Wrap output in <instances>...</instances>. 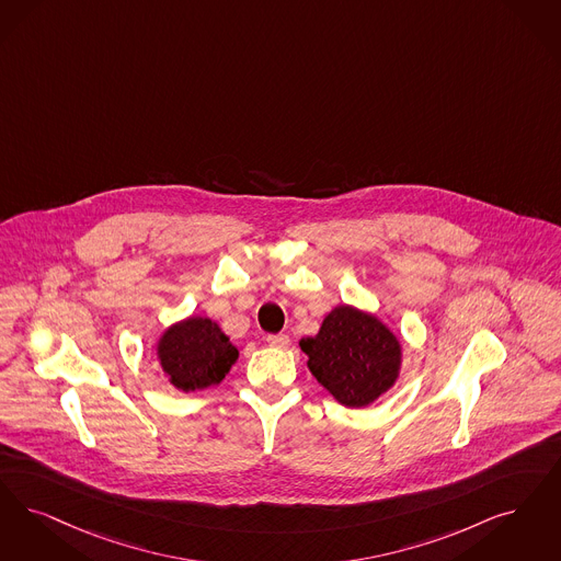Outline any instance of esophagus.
Segmentation results:
<instances>
[{
  "mask_svg": "<svg viewBox=\"0 0 561 561\" xmlns=\"http://www.w3.org/2000/svg\"><path fill=\"white\" fill-rule=\"evenodd\" d=\"M267 344L273 348H288L290 346V336L277 334V336H267Z\"/></svg>",
  "mask_w": 561,
  "mask_h": 561,
  "instance_id": "1",
  "label": "esophagus"
}]
</instances>
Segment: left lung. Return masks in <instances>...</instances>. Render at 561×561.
<instances>
[{
  "mask_svg": "<svg viewBox=\"0 0 561 561\" xmlns=\"http://www.w3.org/2000/svg\"><path fill=\"white\" fill-rule=\"evenodd\" d=\"M298 344L314 380L351 409L378 401L401 376V340L378 314L353 305L334 307L319 332Z\"/></svg>",
  "mask_w": 561,
  "mask_h": 561,
  "instance_id": "1",
  "label": "left lung"
}]
</instances>
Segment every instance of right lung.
<instances>
[{
	"instance_id": "add662e5",
	"label": "right lung",
	"mask_w": 561,
	"mask_h": 561,
	"mask_svg": "<svg viewBox=\"0 0 561 561\" xmlns=\"http://www.w3.org/2000/svg\"><path fill=\"white\" fill-rule=\"evenodd\" d=\"M240 357V348L208 317L190 314L171 323L157 340V359L169 383L196 392L221 383Z\"/></svg>"
}]
</instances>
